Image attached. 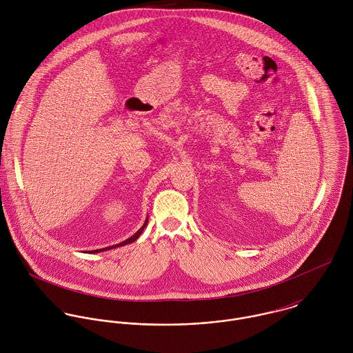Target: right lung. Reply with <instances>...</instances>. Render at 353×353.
Instances as JSON below:
<instances>
[{
  "mask_svg": "<svg viewBox=\"0 0 353 353\" xmlns=\"http://www.w3.org/2000/svg\"><path fill=\"white\" fill-rule=\"evenodd\" d=\"M147 223H148V219L145 220V223H144V225L133 235V236H130L129 239H126V241H123L122 243H118V245H115V246H110V248H104V249H99V250H94V252H105V250H110V249H114V248H119V246H125V245H128V243H132V242H134V241H137V238L143 234V231H144V228H145V225H147Z\"/></svg>",
  "mask_w": 353,
  "mask_h": 353,
  "instance_id": "add662e5",
  "label": "right lung"
}]
</instances>
